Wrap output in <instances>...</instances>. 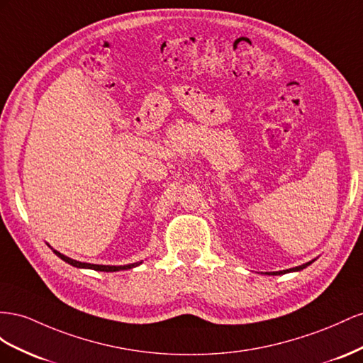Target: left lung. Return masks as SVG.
Listing matches in <instances>:
<instances>
[{
    "instance_id": "8db88e82",
    "label": "left lung",
    "mask_w": 363,
    "mask_h": 363,
    "mask_svg": "<svg viewBox=\"0 0 363 363\" xmlns=\"http://www.w3.org/2000/svg\"><path fill=\"white\" fill-rule=\"evenodd\" d=\"M310 263H312V262H310ZM310 263H306V264H301V266H296V267H292V269H287V271H279V272H274V274L277 275V274H287V272H294V271H301V269L307 267Z\"/></svg>"
}]
</instances>
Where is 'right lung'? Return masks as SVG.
Returning <instances> with one entry per match:
<instances>
[{
    "label": "right lung",
    "mask_w": 363,
    "mask_h": 363,
    "mask_svg": "<svg viewBox=\"0 0 363 363\" xmlns=\"http://www.w3.org/2000/svg\"><path fill=\"white\" fill-rule=\"evenodd\" d=\"M55 254H56L57 257H60L62 260H64V262H67L68 264H71V266H76V267H85V269H94V271H101V272H117V271H124V269H130V267H135V266L141 264V262H140V263L126 264V266H103V264H91V263H82V262L72 260V258H69V257H67V255H64V254H60V252H57V251H55Z\"/></svg>",
    "instance_id": "1"
}]
</instances>
